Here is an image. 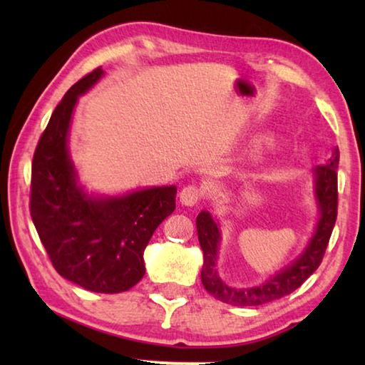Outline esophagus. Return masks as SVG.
<instances>
[{
	"label": "esophagus",
	"mask_w": 365,
	"mask_h": 365,
	"mask_svg": "<svg viewBox=\"0 0 365 365\" xmlns=\"http://www.w3.org/2000/svg\"><path fill=\"white\" fill-rule=\"evenodd\" d=\"M205 190L197 185H188L180 191V201L187 206H195L196 202H200L205 197Z\"/></svg>",
	"instance_id": "34e87169"
}]
</instances>
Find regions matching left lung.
<instances>
[{"mask_svg":"<svg viewBox=\"0 0 365 365\" xmlns=\"http://www.w3.org/2000/svg\"><path fill=\"white\" fill-rule=\"evenodd\" d=\"M338 163L339 151L338 148H335L329 163L317 165L314 169L320 220L311 243H309L306 251L292 265L279 272V274L272 277L270 280L265 282L261 287L240 289L228 287L225 282L220 280L217 270H215L217 248L220 242L219 227L207 211H201L197 214V240H200L202 255H205V264H202L201 269V282L206 292L211 293L219 301L227 302V304L261 306L265 304V302L280 299L283 296L293 293L296 288H299L322 262L333 227H335L338 215Z\"/></svg>","mask_w":365,"mask_h":365,"instance_id":"1","label":"left lung"}]
</instances>
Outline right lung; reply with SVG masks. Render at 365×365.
<instances>
[{"label":"right lung","instance_id":"obj_1","mask_svg":"<svg viewBox=\"0 0 365 365\" xmlns=\"http://www.w3.org/2000/svg\"><path fill=\"white\" fill-rule=\"evenodd\" d=\"M101 76V67L86 73L53 110L32 160L30 215L59 275L90 292L120 293L145 275V248L160 222L174 212L177 188L98 200L77 187L67 132L78 96Z\"/></svg>","mask_w":365,"mask_h":365}]
</instances>
